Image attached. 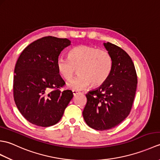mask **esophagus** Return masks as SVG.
I'll list each match as a JSON object with an SVG mask.
<instances>
[{
	"label": "esophagus",
	"instance_id": "obj_1",
	"mask_svg": "<svg viewBox=\"0 0 160 160\" xmlns=\"http://www.w3.org/2000/svg\"><path fill=\"white\" fill-rule=\"evenodd\" d=\"M72 93H73V96H76V95L77 93H79V92H78V91H76V90H72Z\"/></svg>",
	"mask_w": 160,
	"mask_h": 160
}]
</instances>
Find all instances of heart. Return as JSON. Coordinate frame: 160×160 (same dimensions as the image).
Returning <instances> with one entry per match:
<instances>
[{
  "mask_svg": "<svg viewBox=\"0 0 160 160\" xmlns=\"http://www.w3.org/2000/svg\"><path fill=\"white\" fill-rule=\"evenodd\" d=\"M56 68L60 76L69 80L78 69L79 74L68 83L73 90H81L91 84L100 87L108 79L112 69V58L107 50L88 45H78L68 53V58L59 56Z\"/></svg>",
  "mask_w": 160,
  "mask_h": 160,
  "instance_id": "1",
  "label": "heart"
}]
</instances>
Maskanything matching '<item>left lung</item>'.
Returning <instances> with one entry per match:
<instances>
[{
	"label": "left lung",
	"instance_id": "left-lung-1",
	"mask_svg": "<svg viewBox=\"0 0 160 160\" xmlns=\"http://www.w3.org/2000/svg\"><path fill=\"white\" fill-rule=\"evenodd\" d=\"M112 58V69L108 79L91 91L82 112L87 125L98 131L113 128L129 115L136 92L138 78L128 54L111 42L104 43Z\"/></svg>",
	"mask_w": 160,
	"mask_h": 160
}]
</instances>
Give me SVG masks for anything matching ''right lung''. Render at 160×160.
Segmentation results:
<instances>
[{"label":"right lung","instance_id":"obj_1","mask_svg":"<svg viewBox=\"0 0 160 160\" xmlns=\"http://www.w3.org/2000/svg\"><path fill=\"white\" fill-rule=\"evenodd\" d=\"M70 45L67 38L43 37L27 47L17 60L13 99L20 113L33 124H56L72 99V91L60 90L65 82L56 64L61 52Z\"/></svg>","mask_w":160,"mask_h":160}]
</instances>
